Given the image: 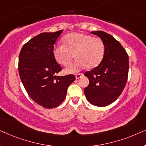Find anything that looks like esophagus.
<instances>
[{
  "instance_id": "esophagus-1",
  "label": "esophagus",
  "mask_w": 146,
  "mask_h": 146,
  "mask_svg": "<svg viewBox=\"0 0 146 146\" xmlns=\"http://www.w3.org/2000/svg\"><path fill=\"white\" fill-rule=\"evenodd\" d=\"M82 75H83V74H82V73L78 74H76V79H78V78H80Z\"/></svg>"
}]
</instances>
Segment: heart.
I'll list each match as a JSON object with an SVG mask.
<instances>
[{"label":"heart","instance_id":"1","mask_svg":"<svg viewBox=\"0 0 146 146\" xmlns=\"http://www.w3.org/2000/svg\"><path fill=\"white\" fill-rule=\"evenodd\" d=\"M64 45H57L53 49V54L60 64L67 66L74 58L75 62L67 68L68 73H75L86 67L93 68L98 66L104 57L106 47L100 38L93 37L86 34L74 33L63 38Z\"/></svg>","mask_w":146,"mask_h":146}]
</instances>
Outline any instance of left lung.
I'll use <instances>...</instances> for the list:
<instances>
[{"label":"left lung","mask_w":146,"mask_h":146,"mask_svg":"<svg viewBox=\"0 0 146 146\" xmlns=\"http://www.w3.org/2000/svg\"><path fill=\"white\" fill-rule=\"evenodd\" d=\"M104 42L106 51L101 63L84 75L89 84L84 92L92 104L104 107L113 102L126 84L129 70L128 55L118 41L103 31H92Z\"/></svg>","instance_id":"8db88e82"}]
</instances>
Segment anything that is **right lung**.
I'll return each instance as SVG.
<instances>
[{"mask_svg":"<svg viewBox=\"0 0 146 146\" xmlns=\"http://www.w3.org/2000/svg\"><path fill=\"white\" fill-rule=\"evenodd\" d=\"M63 30L43 33L24 44L19 58V72L31 99L45 108H54L64 100L73 74L56 76L62 68L53 54L54 44Z\"/></svg>","mask_w":146,"mask_h":146,"instance_id":"1","label":"right lung"}]
</instances>
